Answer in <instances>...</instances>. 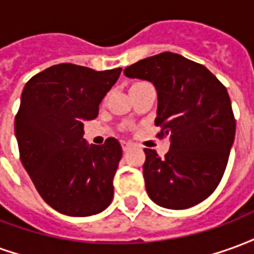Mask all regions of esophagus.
Segmentation results:
<instances>
[{"instance_id":"obj_1","label":"esophagus","mask_w":254,"mask_h":254,"mask_svg":"<svg viewBox=\"0 0 254 254\" xmlns=\"http://www.w3.org/2000/svg\"><path fill=\"white\" fill-rule=\"evenodd\" d=\"M121 145H122V149H124V151H127V149H129V147H130L132 144L129 143V141H121Z\"/></svg>"}]
</instances>
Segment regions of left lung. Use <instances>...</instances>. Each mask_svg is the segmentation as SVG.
Returning <instances> with one entry per match:
<instances>
[{
  "label": "left lung",
  "instance_id": "left-lung-1",
  "mask_svg": "<svg viewBox=\"0 0 254 254\" xmlns=\"http://www.w3.org/2000/svg\"><path fill=\"white\" fill-rule=\"evenodd\" d=\"M125 76L152 83L158 92L155 125L170 137L162 159L144 149L149 198L185 209L205 200L223 177L235 137L227 89L207 67L176 53H160L125 67Z\"/></svg>",
  "mask_w": 254,
  "mask_h": 254
}]
</instances>
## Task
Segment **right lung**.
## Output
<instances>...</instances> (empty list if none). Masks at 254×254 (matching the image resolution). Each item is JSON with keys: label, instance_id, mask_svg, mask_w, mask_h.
<instances>
[{"label": "right lung", "instance_id": "add662e5", "mask_svg": "<svg viewBox=\"0 0 254 254\" xmlns=\"http://www.w3.org/2000/svg\"><path fill=\"white\" fill-rule=\"evenodd\" d=\"M121 67L96 72L60 64L25 84L14 134L21 163L45 201L67 216H91L110 205L121 160L114 137L89 145L84 121L95 120Z\"/></svg>", "mask_w": 254, "mask_h": 254}]
</instances>
